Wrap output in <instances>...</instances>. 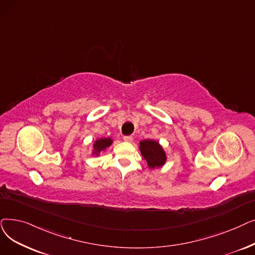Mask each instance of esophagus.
<instances>
[{
    "label": "esophagus",
    "mask_w": 255,
    "mask_h": 255,
    "mask_svg": "<svg viewBox=\"0 0 255 255\" xmlns=\"http://www.w3.org/2000/svg\"><path fill=\"white\" fill-rule=\"evenodd\" d=\"M124 141H126V142H131L132 141V139H133V138H132V136H124Z\"/></svg>",
    "instance_id": "esophagus-1"
}]
</instances>
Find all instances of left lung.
I'll return each instance as SVG.
<instances>
[{"label":"left lung","mask_w":255,"mask_h":255,"mask_svg":"<svg viewBox=\"0 0 255 255\" xmlns=\"http://www.w3.org/2000/svg\"><path fill=\"white\" fill-rule=\"evenodd\" d=\"M138 148L142 158L147 161L151 170L162 167L168 159L167 153L156 139H142L139 141Z\"/></svg>","instance_id":"1"}]
</instances>
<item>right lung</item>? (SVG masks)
<instances>
[{"instance_id":"obj_1","label":"right lung","mask_w":255,"mask_h":255,"mask_svg":"<svg viewBox=\"0 0 255 255\" xmlns=\"http://www.w3.org/2000/svg\"><path fill=\"white\" fill-rule=\"evenodd\" d=\"M114 139L112 137H100L97 138L93 143L92 155L94 156H99L103 151H106L107 148L112 146Z\"/></svg>"}]
</instances>
